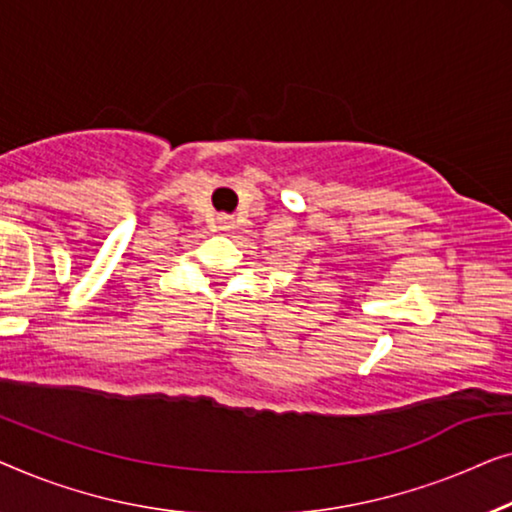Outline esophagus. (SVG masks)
Segmentation results:
<instances>
[{
  "instance_id": "obj_1",
  "label": "esophagus",
  "mask_w": 512,
  "mask_h": 512,
  "mask_svg": "<svg viewBox=\"0 0 512 512\" xmlns=\"http://www.w3.org/2000/svg\"><path fill=\"white\" fill-rule=\"evenodd\" d=\"M218 225H220V229H229V227L234 225V222H232V218H229V215H220Z\"/></svg>"
}]
</instances>
